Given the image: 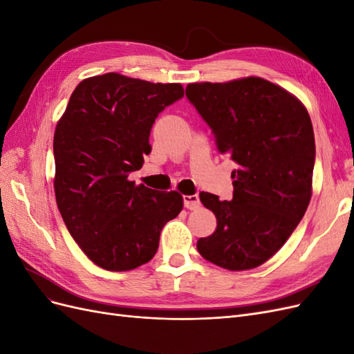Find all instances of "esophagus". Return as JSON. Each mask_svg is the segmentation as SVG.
I'll return each mask as SVG.
<instances>
[{"label": "esophagus", "mask_w": 354, "mask_h": 354, "mask_svg": "<svg viewBox=\"0 0 354 354\" xmlns=\"http://www.w3.org/2000/svg\"><path fill=\"white\" fill-rule=\"evenodd\" d=\"M183 203L187 209H196L201 207V201L198 195H185Z\"/></svg>", "instance_id": "esophagus-1"}]
</instances>
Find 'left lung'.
<instances>
[{
  "mask_svg": "<svg viewBox=\"0 0 354 354\" xmlns=\"http://www.w3.org/2000/svg\"><path fill=\"white\" fill-rule=\"evenodd\" d=\"M186 97L220 153L236 164L233 199L199 194L217 229L196 248L223 269H254L282 248L312 198L316 147L308 112L291 93L257 77L189 84Z\"/></svg>",
  "mask_w": 354,
  "mask_h": 354,
  "instance_id": "left-lung-1",
  "label": "left lung"
}]
</instances>
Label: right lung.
<instances>
[{
	"label": "right lung",
	"mask_w": 354,
	"mask_h": 354,
	"mask_svg": "<svg viewBox=\"0 0 354 354\" xmlns=\"http://www.w3.org/2000/svg\"><path fill=\"white\" fill-rule=\"evenodd\" d=\"M185 95L180 84L104 73L81 81L57 122L55 192L71 236L102 269L125 272L153 259L160 230L183 209L178 192L136 186L152 125Z\"/></svg>",
	"instance_id": "add662e5"
}]
</instances>
